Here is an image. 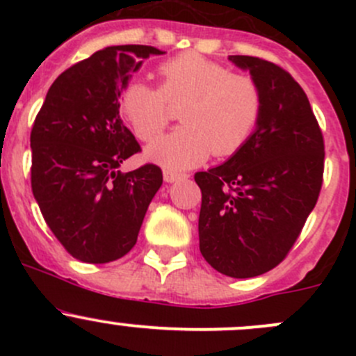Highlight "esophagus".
Listing matches in <instances>:
<instances>
[{"mask_svg":"<svg viewBox=\"0 0 356 356\" xmlns=\"http://www.w3.org/2000/svg\"><path fill=\"white\" fill-rule=\"evenodd\" d=\"M186 177H188V174H182V172L168 170V168H165L163 170L165 182H175V181H179V179H186Z\"/></svg>","mask_w":356,"mask_h":356,"instance_id":"34e87169","label":"esophagus"}]
</instances>
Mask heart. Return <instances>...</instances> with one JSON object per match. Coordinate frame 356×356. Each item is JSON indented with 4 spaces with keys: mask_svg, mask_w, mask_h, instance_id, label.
Wrapping results in <instances>:
<instances>
[{
    "mask_svg": "<svg viewBox=\"0 0 356 356\" xmlns=\"http://www.w3.org/2000/svg\"><path fill=\"white\" fill-rule=\"evenodd\" d=\"M160 88L132 79L122 88L118 110L141 141L161 134L170 103H182L184 124L148 146L146 156L165 168H191L215 156L234 155L253 134L264 106L258 82L196 51H186L156 68Z\"/></svg>",
    "mask_w": 356,
    "mask_h": 356,
    "instance_id": "heart-1",
    "label": "heart"
}]
</instances>
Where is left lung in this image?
I'll use <instances>...</instances> for the list:
<instances>
[{
  "mask_svg": "<svg viewBox=\"0 0 356 356\" xmlns=\"http://www.w3.org/2000/svg\"><path fill=\"white\" fill-rule=\"evenodd\" d=\"M264 96L260 120L225 163L196 172L200 251L220 274L257 277L296 243L324 181V138L310 102L289 72L257 56H229Z\"/></svg>",
  "mask_w": 356,
  "mask_h": 356,
  "instance_id": "obj_1",
  "label": "left lung"
}]
</instances>
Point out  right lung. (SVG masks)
Wrapping results in <instances>:
<instances>
[{"mask_svg":"<svg viewBox=\"0 0 356 356\" xmlns=\"http://www.w3.org/2000/svg\"><path fill=\"white\" fill-rule=\"evenodd\" d=\"M153 46L99 49L56 77L31 132V184L39 210L68 253L86 264L127 254L161 168L146 163L122 174L120 163L141 152L118 113L122 88Z\"/></svg>","mask_w":356,"mask_h":356,"instance_id":"obj_1","label":"right lung"}]
</instances>
